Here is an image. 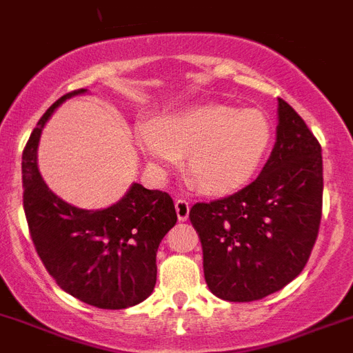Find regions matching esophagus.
Listing matches in <instances>:
<instances>
[{
    "instance_id": "esophagus-1",
    "label": "esophagus",
    "mask_w": 353,
    "mask_h": 353,
    "mask_svg": "<svg viewBox=\"0 0 353 353\" xmlns=\"http://www.w3.org/2000/svg\"><path fill=\"white\" fill-rule=\"evenodd\" d=\"M174 209H176V216H179L180 222H185L189 218V209H191L188 200H185V198H179V200L174 202Z\"/></svg>"
}]
</instances>
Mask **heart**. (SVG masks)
Here are the masks:
<instances>
[{
  "label": "heart",
  "mask_w": 353,
  "mask_h": 353,
  "mask_svg": "<svg viewBox=\"0 0 353 353\" xmlns=\"http://www.w3.org/2000/svg\"><path fill=\"white\" fill-rule=\"evenodd\" d=\"M272 142V126L258 110L202 104L157 117L137 131V144L157 170L185 157L188 179L205 193H231L245 185Z\"/></svg>",
  "instance_id": "b5f03b06"
}]
</instances>
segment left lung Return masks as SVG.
Returning a JSON list of instances; mask_svg holds the SVG:
<instances>
[{
	"mask_svg": "<svg viewBox=\"0 0 353 353\" xmlns=\"http://www.w3.org/2000/svg\"><path fill=\"white\" fill-rule=\"evenodd\" d=\"M323 209L321 144L278 99L276 144L254 182L189 211L209 290L247 303L274 294L305 269Z\"/></svg>",
	"mask_w": 353,
	"mask_h": 353,
	"instance_id": "8db88e82",
	"label": "left lung"
}]
</instances>
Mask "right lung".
Instances as JSON below:
<instances>
[{
	"label": "right lung",
	"instance_id": "1",
	"mask_svg": "<svg viewBox=\"0 0 353 353\" xmlns=\"http://www.w3.org/2000/svg\"><path fill=\"white\" fill-rule=\"evenodd\" d=\"M75 90L52 104L23 151V208L41 261L65 292L92 307L121 310L144 301L157 283V250L176 223L173 198L133 183L112 208L88 211L54 194L37 170L43 126Z\"/></svg>",
	"mask_w": 353,
	"mask_h": 353
}]
</instances>
